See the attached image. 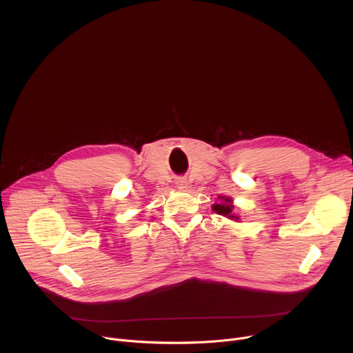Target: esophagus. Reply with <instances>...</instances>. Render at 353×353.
I'll use <instances>...</instances> for the list:
<instances>
[{
    "mask_svg": "<svg viewBox=\"0 0 353 353\" xmlns=\"http://www.w3.org/2000/svg\"><path fill=\"white\" fill-rule=\"evenodd\" d=\"M176 184H177V187H179V188H185V187H187V181H185V179H179V180L176 181Z\"/></svg>",
    "mask_w": 353,
    "mask_h": 353,
    "instance_id": "1",
    "label": "esophagus"
}]
</instances>
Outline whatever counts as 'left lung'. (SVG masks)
<instances>
[{
	"label": "left lung",
	"mask_w": 353,
	"mask_h": 353,
	"mask_svg": "<svg viewBox=\"0 0 353 353\" xmlns=\"http://www.w3.org/2000/svg\"><path fill=\"white\" fill-rule=\"evenodd\" d=\"M222 199H223V203L214 205V211H216V214L223 215V216H228V218H230V219H237V216L232 215V210H233L232 199L228 198V196H226V198L223 196Z\"/></svg>",
	"instance_id": "obj_1"
}]
</instances>
